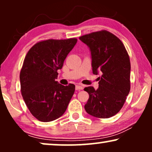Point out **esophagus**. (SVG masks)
Masks as SVG:
<instances>
[{"label": "esophagus", "mask_w": 152, "mask_h": 152, "mask_svg": "<svg viewBox=\"0 0 152 152\" xmlns=\"http://www.w3.org/2000/svg\"><path fill=\"white\" fill-rule=\"evenodd\" d=\"M84 88V87L82 85H76L75 86V89L77 91H80V90H82V89Z\"/></svg>", "instance_id": "esophagus-1"}]
</instances>
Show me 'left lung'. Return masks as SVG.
<instances>
[{
	"label": "left lung",
	"mask_w": 152,
	"mask_h": 152,
	"mask_svg": "<svg viewBox=\"0 0 152 152\" xmlns=\"http://www.w3.org/2000/svg\"><path fill=\"white\" fill-rule=\"evenodd\" d=\"M80 39L90 48L93 73L102 72L97 90L84 88L89 95L84 109L94 117L111 118L120 111L130 91L129 56L121 40L109 31L91 32Z\"/></svg>",
	"instance_id": "8db88e82"
}]
</instances>
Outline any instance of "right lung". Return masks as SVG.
Returning a JSON list of instances; mask_svg holds the SVG:
<instances>
[{
  "instance_id": "1",
  "label": "right lung",
  "mask_w": 152,
  "mask_h": 152,
  "mask_svg": "<svg viewBox=\"0 0 152 152\" xmlns=\"http://www.w3.org/2000/svg\"><path fill=\"white\" fill-rule=\"evenodd\" d=\"M77 41L76 38L41 41L26 55L20 72V91L29 111L39 121L61 117L74 94V84L63 86L56 79Z\"/></svg>"
}]
</instances>
